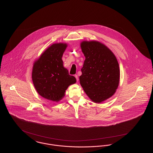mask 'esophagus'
I'll return each mask as SVG.
<instances>
[{"label": "esophagus", "instance_id": "1", "mask_svg": "<svg viewBox=\"0 0 153 153\" xmlns=\"http://www.w3.org/2000/svg\"><path fill=\"white\" fill-rule=\"evenodd\" d=\"M74 77H76L77 81H79V77H78V76H77V74H75V75H74Z\"/></svg>", "mask_w": 153, "mask_h": 153}]
</instances>
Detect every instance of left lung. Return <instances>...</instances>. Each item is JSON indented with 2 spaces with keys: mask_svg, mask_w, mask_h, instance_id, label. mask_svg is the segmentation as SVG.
Here are the masks:
<instances>
[{
  "mask_svg": "<svg viewBox=\"0 0 153 153\" xmlns=\"http://www.w3.org/2000/svg\"><path fill=\"white\" fill-rule=\"evenodd\" d=\"M85 57L80 82L88 97L100 102L115 92L119 82L120 71L117 58L104 45L97 41L81 44Z\"/></svg>",
  "mask_w": 153,
  "mask_h": 153,
  "instance_id": "obj_1",
  "label": "left lung"
}]
</instances>
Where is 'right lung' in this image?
I'll return each instance as SVG.
<instances>
[{
	"mask_svg": "<svg viewBox=\"0 0 153 153\" xmlns=\"http://www.w3.org/2000/svg\"><path fill=\"white\" fill-rule=\"evenodd\" d=\"M66 46L61 43L52 45L33 66L32 80L37 92L53 102L61 100L68 86L76 82L63 66L62 57Z\"/></svg>",
	"mask_w": 153,
	"mask_h": 153,
	"instance_id": "right-lung-1",
	"label": "right lung"
}]
</instances>
